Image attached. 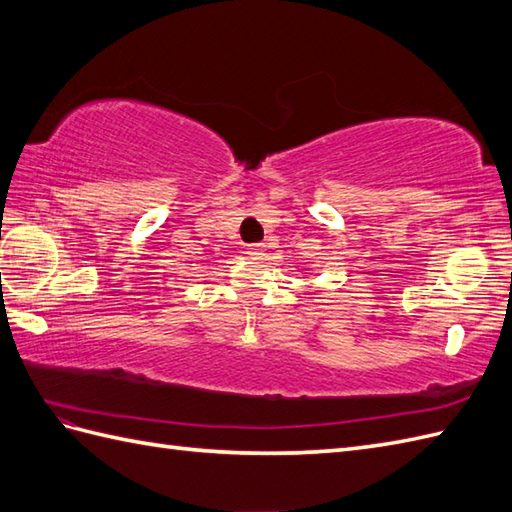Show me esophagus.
Here are the masks:
<instances>
[{"instance_id":"esophagus-1","label":"esophagus","mask_w":512,"mask_h":512,"mask_svg":"<svg viewBox=\"0 0 512 512\" xmlns=\"http://www.w3.org/2000/svg\"><path fill=\"white\" fill-rule=\"evenodd\" d=\"M247 254L252 256V258H256V260H260L265 256V245L263 243H252V245H247Z\"/></svg>"}]
</instances>
